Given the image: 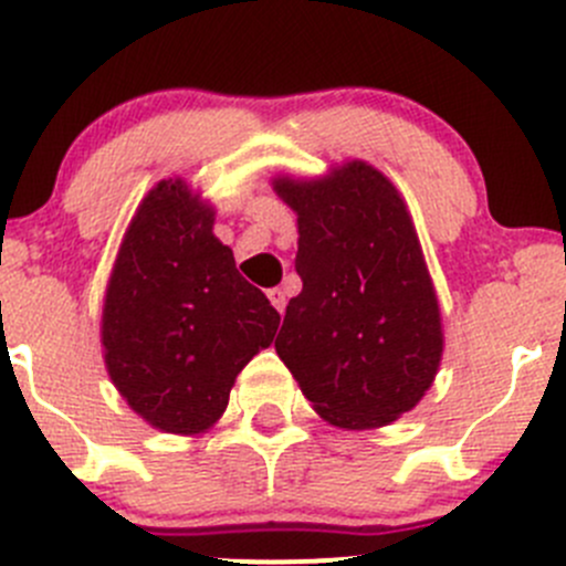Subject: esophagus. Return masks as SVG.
Listing matches in <instances>:
<instances>
[{
    "label": "esophagus",
    "mask_w": 566,
    "mask_h": 566,
    "mask_svg": "<svg viewBox=\"0 0 566 566\" xmlns=\"http://www.w3.org/2000/svg\"><path fill=\"white\" fill-rule=\"evenodd\" d=\"M268 298H271V304L276 306L279 312H284V306H287V293H284L282 287H273V290H268Z\"/></svg>",
    "instance_id": "esophagus-1"
}]
</instances>
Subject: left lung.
I'll return each mask as SVG.
<instances>
[{"label": "left lung", "instance_id": "1", "mask_svg": "<svg viewBox=\"0 0 566 566\" xmlns=\"http://www.w3.org/2000/svg\"><path fill=\"white\" fill-rule=\"evenodd\" d=\"M298 213L304 290L290 298L276 353L312 408L345 430L416 408L443 353L441 312L408 208L364 161L319 180L276 177Z\"/></svg>", "mask_w": 566, "mask_h": 566}]
</instances>
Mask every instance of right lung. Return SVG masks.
Returning a JSON list of instances; mask_svg holds the SVG:
<instances>
[{
  "label": "right lung",
  "mask_w": 566,
  "mask_h": 566,
  "mask_svg": "<svg viewBox=\"0 0 566 566\" xmlns=\"http://www.w3.org/2000/svg\"><path fill=\"white\" fill-rule=\"evenodd\" d=\"M279 319L213 235V208L182 180L158 182L125 232L101 323L106 369L125 402L164 432H205Z\"/></svg>",
  "instance_id": "right-lung-1"
}]
</instances>
